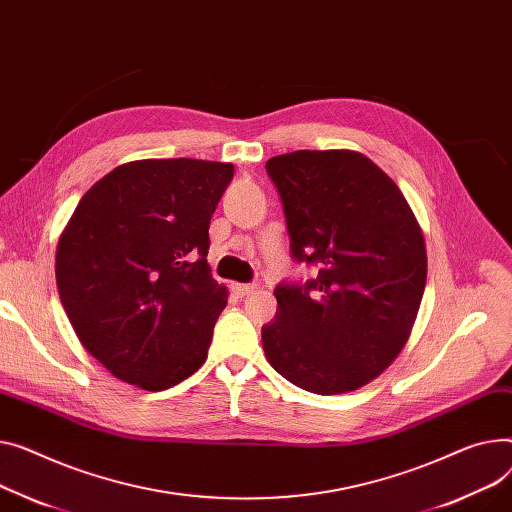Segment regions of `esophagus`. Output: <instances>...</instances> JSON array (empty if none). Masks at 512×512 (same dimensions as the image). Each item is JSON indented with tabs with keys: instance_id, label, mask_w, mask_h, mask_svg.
Here are the masks:
<instances>
[{
	"instance_id": "esophagus-1",
	"label": "esophagus",
	"mask_w": 512,
	"mask_h": 512,
	"mask_svg": "<svg viewBox=\"0 0 512 512\" xmlns=\"http://www.w3.org/2000/svg\"><path fill=\"white\" fill-rule=\"evenodd\" d=\"M232 290H234V294L243 298V296L253 294L257 290V284H232Z\"/></svg>"
}]
</instances>
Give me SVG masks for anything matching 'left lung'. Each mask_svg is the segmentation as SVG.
I'll list each match as a JSON object with an SVG mask.
<instances>
[{
	"mask_svg": "<svg viewBox=\"0 0 512 512\" xmlns=\"http://www.w3.org/2000/svg\"><path fill=\"white\" fill-rule=\"evenodd\" d=\"M304 282L276 286L263 350L286 381L317 395L354 391L397 358L426 286L420 224L399 187L364 154L296 150L269 158Z\"/></svg>",
	"mask_w": 512,
	"mask_h": 512,
	"instance_id": "obj_1",
	"label": "left lung"
}]
</instances>
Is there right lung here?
Listing matches in <instances>:
<instances>
[{
	"mask_svg": "<svg viewBox=\"0 0 512 512\" xmlns=\"http://www.w3.org/2000/svg\"><path fill=\"white\" fill-rule=\"evenodd\" d=\"M232 177L224 162L135 160L80 199L57 245L59 298L117 379L162 391L206 362L226 306L208 265L210 220Z\"/></svg>",
	"mask_w": 512,
	"mask_h": 512,
	"instance_id": "right-lung-1",
	"label": "right lung"
}]
</instances>
